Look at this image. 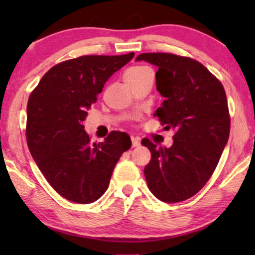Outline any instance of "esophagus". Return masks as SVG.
<instances>
[{"label":"esophagus","mask_w":255,"mask_h":255,"mask_svg":"<svg viewBox=\"0 0 255 255\" xmlns=\"http://www.w3.org/2000/svg\"><path fill=\"white\" fill-rule=\"evenodd\" d=\"M131 142H132V147H137V146L140 145V141H139V139L135 138V137H131Z\"/></svg>","instance_id":"esophagus-1"}]
</instances>
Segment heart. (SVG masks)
I'll return each instance as SVG.
<instances>
[{
  "mask_svg": "<svg viewBox=\"0 0 255 255\" xmlns=\"http://www.w3.org/2000/svg\"><path fill=\"white\" fill-rule=\"evenodd\" d=\"M148 72H151V69L146 66H133L124 73V79L125 81H134V80L140 79L142 75H145Z\"/></svg>",
  "mask_w": 255,
  "mask_h": 255,
  "instance_id": "1",
  "label": "heart"
}]
</instances>
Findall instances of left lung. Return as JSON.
Instances as JSON below:
<instances>
[{"label":"left lung","mask_w":255,"mask_h":255,"mask_svg":"<svg viewBox=\"0 0 255 255\" xmlns=\"http://www.w3.org/2000/svg\"><path fill=\"white\" fill-rule=\"evenodd\" d=\"M135 60L158 66L156 89L163 97L154 116L173 128L169 148L151 151L146 182L160 201L176 203L197 194L215 172L230 134V114L224 87L201 62L172 53H141Z\"/></svg>","instance_id":"8db88e82"}]
</instances>
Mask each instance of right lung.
Segmentation results:
<instances>
[{"label":"right lung","instance_id":"obj_1","mask_svg":"<svg viewBox=\"0 0 255 255\" xmlns=\"http://www.w3.org/2000/svg\"><path fill=\"white\" fill-rule=\"evenodd\" d=\"M82 55L55 65L32 90L26 107V142L52 188L74 203H93L106 193L122 153L131 147L125 132L90 142L83 121L108 79L133 58Z\"/></svg>","mask_w":255,"mask_h":255}]
</instances>
